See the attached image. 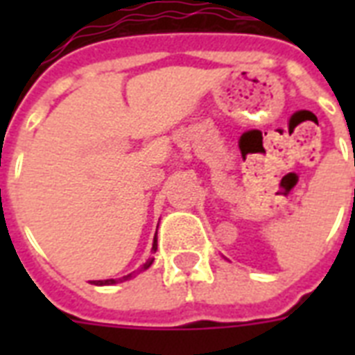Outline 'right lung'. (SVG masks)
Returning <instances> with one entry per match:
<instances>
[{
    "label": "right lung",
    "mask_w": 355,
    "mask_h": 355,
    "mask_svg": "<svg viewBox=\"0 0 355 355\" xmlns=\"http://www.w3.org/2000/svg\"><path fill=\"white\" fill-rule=\"evenodd\" d=\"M156 247H158V241H156V236H155V239H153V250H155V252H156ZM153 261H155V258L147 259V261L141 265L139 272H141V270H145V269H149L150 265H153ZM130 278H132V272H130V275H127V276H123V278H118V280H114V278H110V280H94L92 284H94V286H114V284H119V282L130 280Z\"/></svg>",
    "instance_id": "right-lung-1"
}]
</instances>
